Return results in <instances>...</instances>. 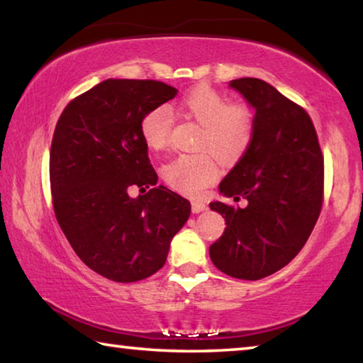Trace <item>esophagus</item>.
Masks as SVG:
<instances>
[{
    "mask_svg": "<svg viewBox=\"0 0 363 363\" xmlns=\"http://www.w3.org/2000/svg\"><path fill=\"white\" fill-rule=\"evenodd\" d=\"M206 210V205L203 203V201H192V211L194 213H201Z\"/></svg>",
    "mask_w": 363,
    "mask_h": 363,
    "instance_id": "1",
    "label": "esophagus"
}]
</instances>
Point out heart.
<instances>
[{"mask_svg":"<svg viewBox=\"0 0 363 363\" xmlns=\"http://www.w3.org/2000/svg\"><path fill=\"white\" fill-rule=\"evenodd\" d=\"M182 107L201 125L200 149H211L223 160L240 157L253 134V118L247 106L229 104L224 94L199 86L182 97ZM173 116L167 106H158L140 120V138L152 150H162L169 139ZM164 182L186 195L196 196L219 176V164L211 152L182 153L164 164Z\"/></svg>","mask_w":363,"mask_h":363,"instance_id":"obj_1","label":"heart"}]
</instances>
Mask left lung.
<instances>
[{
	"instance_id": "obj_1",
	"label": "left lung",
	"mask_w": 363,
	"mask_h": 363,
	"mask_svg": "<svg viewBox=\"0 0 363 363\" xmlns=\"http://www.w3.org/2000/svg\"><path fill=\"white\" fill-rule=\"evenodd\" d=\"M255 110L253 134L219 192L245 206L213 201L227 227L210 247L220 272L259 280L285 267L304 247L323 201V155L303 107L257 78L229 83Z\"/></svg>"
}]
</instances>
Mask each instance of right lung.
Here are the masks:
<instances>
[{
  "label": "right lung",
  "instance_id": "add662e5",
  "mask_svg": "<svg viewBox=\"0 0 363 363\" xmlns=\"http://www.w3.org/2000/svg\"><path fill=\"white\" fill-rule=\"evenodd\" d=\"M176 94L155 79L108 78L75 97L56 125L54 213L79 259L108 280L130 284L162 269L190 216L189 200L157 186L139 130L147 112ZM133 186L141 192L136 199Z\"/></svg>",
  "mask_w": 363,
  "mask_h": 363
}]
</instances>
